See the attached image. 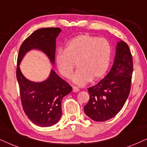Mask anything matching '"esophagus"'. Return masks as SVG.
I'll use <instances>...</instances> for the list:
<instances>
[{"mask_svg": "<svg viewBox=\"0 0 147 147\" xmlns=\"http://www.w3.org/2000/svg\"><path fill=\"white\" fill-rule=\"evenodd\" d=\"M72 91H73L74 93H76V92L79 91V89L77 87H72Z\"/></svg>", "mask_w": 147, "mask_h": 147, "instance_id": "obj_1", "label": "esophagus"}]
</instances>
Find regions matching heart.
Masks as SVG:
<instances>
[{"label": "heart", "mask_w": 147, "mask_h": 147, "mask_svg": "<svg viewBox=\"0 0 147 147\" xmlns=\"http://www.w3.org/2000/svg\"><path fill=\"white\" fill-rule=\"evenodd\" d=\"M111 47L108 41L89 34L79 35L67 43L65 50L59 49L55 56V65L62 77H71L75 64L79 70L72 81L84 86L91 81L103 77L108 69Z\"/></svg>", "instance_id": "1"}]
</instances>
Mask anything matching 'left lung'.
<instances>
[{
    "mask_svg": "<svg viewBox=\"0 0 147 147\" xmlns=\"http://www.w3.org/2000/svg\"><path fill=\"white\" fill-rule=\"evenodd\" d=\"M132 71L130 49L126 43L120 41L110 71L97 85L87 89L90 98L84 106L85 114L97 122H104L116 116L130 93Z\"/></svg>",
    "mask_w": 147,
    "mask_h": 147,
    "instance_id": "8db88e82",
    "label": "left lung"
}]
</instances>
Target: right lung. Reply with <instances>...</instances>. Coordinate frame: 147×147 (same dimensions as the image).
<instances>
[{
	"mask_svg": "<svg viewBox=\"0 0 147 147\" xmlns=\"http://www.w3.org/2000/svg\"><path fill=\"white\" fill-rule=\"evenodd\" d=\"M61 31L58 27L35 31L21 44L17 58L16 75L23 110L31 122L41 127L52 126L59 121L62 99L72 89L52 69L45 81H29L23 76L19 65L25 54L31 50L42 51L48 56L51 64H54L56 40Z\"/></svg>",
	"mask_w": 147,
	"mask_h": 147,
	"instance_id": "right-lung-1",
	"label": "right lung"
}]
</instances>
